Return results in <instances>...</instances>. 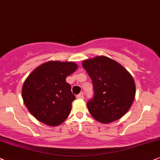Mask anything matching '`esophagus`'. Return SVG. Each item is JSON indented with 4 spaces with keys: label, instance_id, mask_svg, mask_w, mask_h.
<instances>
[{
    "label": "esophagus",
    "instance_id": "34e87169",
    "mask_svg": "<svg viewBox=\"0 0 160 160\" xmlns=\"http://www.w3.org/2000/svg\"><path fill=\"white\" fill-rule=\"evenodd\" d=\"M83 98H84V94L82 92L80 93V94L77 96V98H78V99H82Z\"/></svg>",
    "mask_w": 160,
    "mask_h": 160
}]
</instances>
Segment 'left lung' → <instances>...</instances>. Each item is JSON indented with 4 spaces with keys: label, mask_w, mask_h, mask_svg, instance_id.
Here are the masks:
<instances>
[{
    "label": "left lung",
    "mask_w": 160,
    "mask_h": 160,
    "mask_svg": "<svg viewBox=\"0 0 160 160\" xmlns=\"http://www.w3.org/2000/svg\"><path fill=\"white\" fill-rule=\"evenodd\" d=\"M82 66L92 79L94 88V98L87 102L92 116L102 123H110L124 116L134 102L136 92L130 73L106 56L84 60Z\"/></svg>",
    "instance_id": "1"
}]
</instances>
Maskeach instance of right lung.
<instances>
[{
    "instance_id": "1",
    "label": "right lung",
    "mask_w": 160,
    "mask_h": 160,
    "mask_svg": "<svg viewBox=\"0 0 160 160\" xmlns=\"http://www.w3.org/2000/svg\"><path fill=\"white\" fill-rule=\"evenodd\" d=\"M77 68L73 62L48 61L28 76L22 88V98L37 120L50 126L59 125L66 120L75 96L66 78Z\"/></svg>"
}]
</instances>
